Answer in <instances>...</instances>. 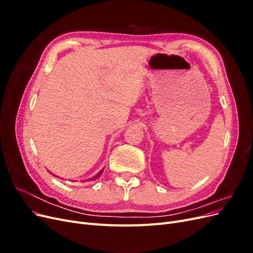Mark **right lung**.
Wrapping results in <instances>:
<instances>
[{
    "instance_id": "1",
    "label": "right lung",
    "mask_w": 253,
    "mask_h": 253,
    "mask_svg": "<svg viewBox=\"0 0 253 253\" xmlns=\"http://www.w3.org/2000/svg\"><path fill=\"white\" fill-rule=\"evenodd\" d=\"M102 173H103V170H101V171H100V172H99V173H98L97 175H95V176H94V177H91V178H90V180H94V179H97V178L99 177V176H100V175H101Z\"/></svg>"
}]
</instances>
